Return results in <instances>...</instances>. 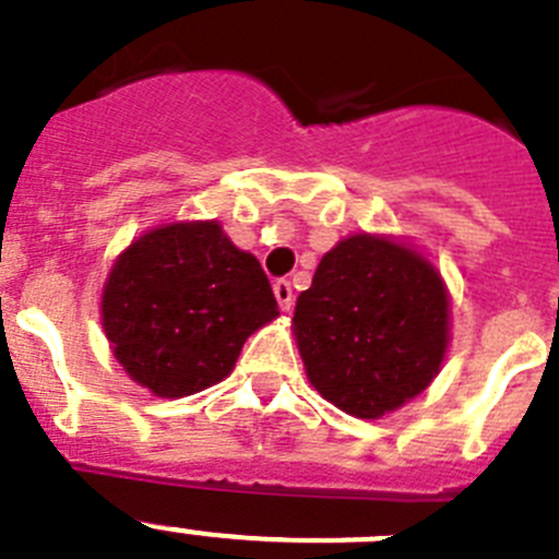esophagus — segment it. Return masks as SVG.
Instances as JSON below:
<instances>
[{
	"label": "esophagus",
	"instance_id": "34e87169",
	"mask_svg": "<svg viewBox=\"0 0 559 559\" xmlns=\"http://www.w3.org/2000/svg\"><path fill=\"white\" fill-rule=\"evenodd\" d=\"M274 296H276V305H280V310H285V313H288L290 305H294V288H290L288 280H276Z\"/></svg>",
	"mask_w": 559,
	"mask_h": 559
}]
</instances>
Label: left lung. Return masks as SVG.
Returning a JSON list of instances; mask_svg holds the SVG:
<instances>
[{"instance_id":"1","label":"left lung","mask_w":559,"mask_h":559,"mask_svg":"<svg viewBox=\"0 0 559 559\" xmlns=\"http://www.w3.org/2000/svg\"><path fill=\"white\" fill-rule=\"evenodd\" d=\"M307 380L357 418L402 407L438 377L449 294L432 263L380 235H352L321 258L296 299Z\"/></svg>"}]
</instances>
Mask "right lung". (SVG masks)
<instances>
[{"mask_svg":"<svg viewBox=\"0 0 559 559\" xmlns=\"http://www.w3.org/2000/svg\"><path fill=\"white\" fill-rule=\"evenodd\" d=\"M276 316L258 258L240 252L218 222L150 229L119 254L102 294L112 355L163 399L222 382L246 337Z\"/></svg>","mask_w":559,"mask_h":559,"instance_id":"add662e5","label":"right lung"}]
</instances>
